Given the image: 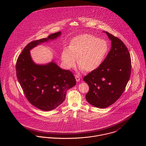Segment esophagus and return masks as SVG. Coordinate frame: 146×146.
<instances>
[{
  "instance_id": "1",
  "label": "esophagus",
  "mask_w": 146,
  "mask_h": 146,
  "mask_svg": "<svg viewBox=\"0 0 146 146\" xmlns=\"http://www.w3.org/2000/svg\"><path fill=\"white\" fill-rule=\"evenodd\" d=\"M75 79H76V82H80V79H81V76L79 74H76L75 75Z\"/></svg>"
}]
</instances>
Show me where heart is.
I'll return each mask as SVG.
<instances>
[{"mask_svg": "<svg viewBox=\"0 0 146 146\" xmlns=\"http://www.w3.org/2000/svg\"><path fill=\"white\" fill-rule=\"evenodd\" d=\"M108 49L107 42L104 39L82 34L70 40L68 49H63L61 60L64 67L70 69L75 66L76 59L78 64L84 71L91 72L102 64Z\"/></svg>", "mask_w": 146, "mask_h": 146, "instance_id": "obj_1", "label": "heart"}]
</instances>
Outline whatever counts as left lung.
Here are the masks:
<instances>
[{"mask_svg": "<svg viewBox=\"0 0 146 146\" xmlns=\"http://www.w3.org/2000/svg\"><path fill=\"white\" fill-rule=\"evenodd\" d=\"M104 32L111 41V49L102 64L83 79L89 87L86 101L100 108L110 106L120 97L129 80L131 67L130 54L124 42Z\"/></svg>", "mask_w": 146, "mask_h": 146, "instance_id": "left-lung-1", "label": "left lung"}]
</instances>
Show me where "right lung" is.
I'll return each mask as SVG.
<instances>
[{
	"instance_id": "add662e5",
	"label": "right lung",
	"mask_w": 146,
	"mask_h": 146,
	"mask_svg": "<svg viewBox=\"0 0 146 146\" xmlns=\"http://www.w3.org/2000/svg\"><path fill=\"white\" fill-rule=\"evenodd\" d=\"M61 32L53 33L46 38L33 41L23 49L16 63V75L24 94L38 108L51 111L65 100L68 89L76 84V80L70 70L61 68L53 61L45 64L33 61L30 50L43 42L56 39Z\"/></svg>"
}]
</instances>
